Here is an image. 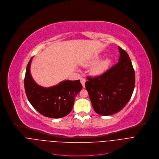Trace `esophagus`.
<instances>
[{"instance_id": "1", "label": "esophagus", "mask_w": 159, "mask_h": 159, "mask_svg": "<svg viewBox=\"0 0 159 159\" xmlns=\"http://www.w3.org/2000/svg\"><path fill=\"white\" fill-rule=\"evenodd\" d=\"M80 81H81V83L83 87L84 88V87H85L84 84H85V83H86V80H85L84 78H81V80H80Z\"/></svg>"}]
</instances>
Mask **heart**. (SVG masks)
Masks as SVG:
<instances>
[{
    "label": "heart",
    "mask_w": 159,
    "mask_h": 159,
    "mask_svg": "<svg viewBox=\"0 0 159 159\" xmlns=\"http://www.w3.org/2000/svg\"><path fill=\"white\" fill-rule=\"evenodd\" d=\"M97 59H94L90 61H89L86 65L89 66L92 65L93 64L94 65L91 68V73L95 76H98L103 74L110 65V60L108 59H102L98 62H97Z\"/></svg>",
    "instance_id": "heart-1"
}]
</instances>
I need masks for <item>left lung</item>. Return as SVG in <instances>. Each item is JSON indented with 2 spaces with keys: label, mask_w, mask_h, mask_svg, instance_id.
Wrapping results in <instances>:
<instances>
[{
  "label": "left lung",
  "mask_w": 159,
  "mask_h": 159,
  "mask_svg": "<svg viewBox=\"0 0 159 159\" xmlns=\"http://www.w3.org/2000/svg\"><path fill=\"white\" fill-rule=\"evenodd\" d=\"M116 65L102 75L88 77L86 88L95 112L108 116L120 111L130 100L135 87V76L131 60L118 46Z\"/></svg>",
  "instance_id": "8db88e82"
}]
</instances>
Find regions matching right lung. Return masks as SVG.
Wrapping results in <instances>:
<instances>
[{
  "mask_svg": "<svg viewBox=\"0 0 159 159\" xmlns=\"http://www.w3.org/2000/svg\"><path fill=\"white\" fill-rule=\"evenodd\" d=\"M33 58L27 66L24 79L25 91L30 103L45 116L59 118L66 116L71 111L75 97L83 88L80 80H64L48 88L39 86L30 73Z\"/></svg>",
  "mask_w": 159,
  "mask_h": 159,
  "instance_id": "right-lung-1",
  "label": "right lung"
}]
</instances>
